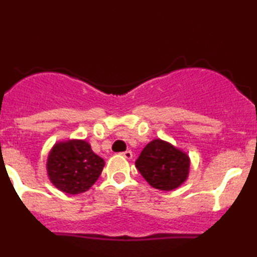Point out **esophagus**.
Instances as JSON below:
<instances>
[{
	"label": "esophagus",
	"instance_id": "obj_1",
	"mask_svg": "<svg viewBox=\"0 0 257 257\" xmlns=\"http://www.w3.org/2000/svg\"><path fill=\"white\" fill-rule=\"evenodd\" d=\"M121 156L125 159H128V160H131V159L133 158V153H132L131 150H126V151H124V153H121Z\"/></svg>",
	"mask_w": 257,
	"mask_h": 257
}]
</instances>
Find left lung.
<instances>
[{
	"label": "left lung",
	"mask_w": 257,
	"mask_h": 257,
	"mask_svg": "<svg viewBox=\"0 0 257 257\" xmlns=\"http://www.w3.org/2000/svg\"><path fill=\"white\" fill-rule=\"evenodd\" d=\"M136 166L151 187L174 191L187 181L191 159L186 151L158 138L143 149Z\"/></svg>",
	"instance_id": "8db88e82"
}]
</instances>
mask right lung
Listing matches in <instances>:
<instances>
[{
  "mask_svg": "<svg viewBox=\"0 0 257 257\" xmlns=\"http://www.w3.org/2000/svg\"><path fill=\"white\" fill-rule=\"evenodd\" d=\"M103 167V159L96 155L90 143L83 139L59 140L53 145L47 159L50 182L67 194H79L90 190Z\"/></svg>",
  "mask_w": 257,
  "mask_h": 257,
  "instance_id": "right-lung-1",
  "label": "right lung"
}]
</instances>
